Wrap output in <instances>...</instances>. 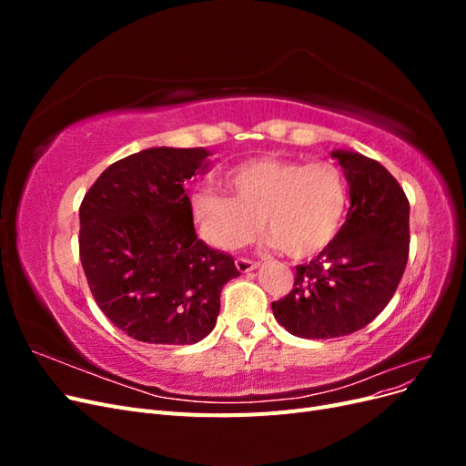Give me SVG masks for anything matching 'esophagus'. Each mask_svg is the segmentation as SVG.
<instances>
[{"label": "esophagus", "instance_id": "esophagus-1", "mask_svg": "<svg viewBox=\"0 0 466 466\" xmlns=\"http://www.w3.org/2000/svg\"><path fill=\"white\" fill-rule=\"evenodd\" d=\"M235 266H237V270H238V272H243V274H245V272L255 270V268L258 266V262H255V260H248V258H243V257H241V258H237V260H235Z\"/></svg>", "mask_w": 466, "mask_h": 466}]
</instances>
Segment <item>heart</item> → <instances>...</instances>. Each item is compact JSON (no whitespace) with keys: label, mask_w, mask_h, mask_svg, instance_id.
Returning <instances> with one entry per match:
<instances>
[{"label":"heart","mask_w":466,"mask_h":466,"mask_svg":"<svg viewBox=\"0 0 466 466\" xmlns=\"http://www.w3.org/2000/svg\"><path fill=\"white\" fill-rule=\"evenodd\" d=\"M225 196L211 187L190 194V216L204 241L219 250L247 245L260 228L289 257H311L329 247L348 209V182L327 161L301 163L258 157L223 175Z\"/></svg>","instance_id":"b5f03b06"}]
</instances>
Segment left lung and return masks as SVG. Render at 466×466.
I'll return each instance as SVG.
<instances>
[{
    "instance_id": "1",
    "label": "left lung",
    "mask_w": 466,
    "mask_h": 466,
    "mask_svg": "<svg viewBox=\"0 0 466 466\" xmlns=\"http://www.w3.org/2000/svg\"><path fill=\"white\" fill-rule=\"evenodd\" d=\"M350 185V209L334 241L295 268L291 291L272 303L276 320L299 338L348 336L383 311L410 252V204L375 159L334 151Z\"/></svg>"
}]
</instances>
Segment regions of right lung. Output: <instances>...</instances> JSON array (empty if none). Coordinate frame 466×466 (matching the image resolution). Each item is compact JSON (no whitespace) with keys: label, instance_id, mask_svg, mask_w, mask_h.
<instances>
[{"label":"right lung","instance_id":"add662e5","mask_svg":"<svg viewBox=\"0 0 466 466\" xmlns=\"http://www.w3.org/2000/svg\"><path fill=\"white\" fill-rule=\"evenodd\" d=\"M206 149L153 147L112 163L79 206V258L98 309L139 342L185 346L216 327L238 272L200 241L185 182Z\"/></svg>","mask_w":466,"mask_h":466}]
</instances>
